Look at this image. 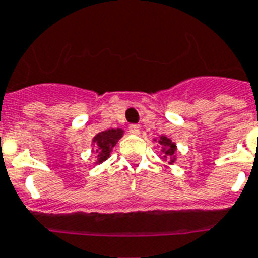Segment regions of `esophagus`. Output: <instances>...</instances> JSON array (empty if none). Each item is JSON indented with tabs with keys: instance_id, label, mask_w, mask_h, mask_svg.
<instances>
[{
	"instance_id": "esophagus-1",
	"label": "esophagus",
	"mask_w": 258,
	"mask_h": 258,
	"mask_svg": "<svg viewBox=\"0 0 258 258\" xmlns=\"http://www.w3.org/2000/svg\"><path fill=\"white\" fill-rule=\"evenodd\" d=\"M140 132H141V129H140L138 125H131L129 126V133L131 134H140Z\"/></svg>"
}]
</instances>
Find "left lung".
<instances>
[{
	"label": "left lung",
	"mask_w": 258,
	"mask_h": 258,
	"mask_svg": "<svg viewBox=\"0 0 258 258\" xmlns=\"http://www.w3.org/2000/svg\"><path fill=\"white\" fill-rule=\"evenodd\" d=\"M159 144L162 145V152L165 153V158H167L169 157L170 158V162L169 163H172L174 161H175V152H176V146L175 144L170 140V138L165 137V136H162V137L159 138Z\"/></svg>",
	"instance_id": "obj_1"
}]
</instances>
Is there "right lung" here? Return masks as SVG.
Segmentation results:
<instances>
[{"instance_id":"1","label":"right lung","mask_w":258,"mask_h":258,"mask_svg":"<svg viewBox=\"0 0 258 258\" xmlns=\"http://www.w3.org/2000/svg\"><path fill=\"white\" fill-rule=\"evenodd\" d=\"M122 134H124L122 129H108V131L96 134L92 140L96 148V158H97L96 163H101L108 159L112 149L117 144V141L122 137Z\"/></svg>"}]
</instances>
